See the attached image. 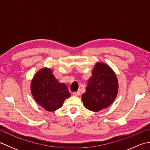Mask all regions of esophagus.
Returning <instances> with one entry per match:
<instances>
[{"label":"esophagus","mask_w":150,"mask_h":150,"mask_svg":"<svg viewBox=\"0 0 150 150\" xmlns=\"http://www.w3.org/2000/svg\"><path fill=\"white\" fill-rule=\"evenodd\" d=\"M73 95H75V96H79V95H81L80 93V91H74L73 92Z\"/></svg>","instance_id":"34e87169"}]
</instances>
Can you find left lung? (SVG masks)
I'll list each match as a JSON object with an SVG mask.
<instances>
[{"instance_id":"8db88e82","label":"left lung","mask_w":150,"mask_h":150,"mask_svg":"<svg viewBox=\"0 0 150 150\" xmlns=\"http://www.w3.org/2000/svg\"><path fill=\"white\" fill-rule=\"evenodd\" d=\"M91 74L82 100L88 110L99 111L109 107L115 99L119 90L118 79L113 70L103 62L95 64Z\"/></svg>"}]
</instances>
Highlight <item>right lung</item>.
Returning a JSON list of instances; mask_svg holds the SVG:
<instances>
[{"mask_svg":"<svg viewBox=\"0 0 150 150\" xmlns=\"http://www.w3.org/2000/svg\"><path fill=\"white\" fill-rule=\"evenodd\" d=\"M30 87L37 104L50 112L61 108L66 98L71 96L67 86L59 82L51 68L40 69L34 75Z\"/></svg>","mask_w":150,"mask_h":150,"instance_id":"right-lung-1","label":"right lung"}]
</instances>
